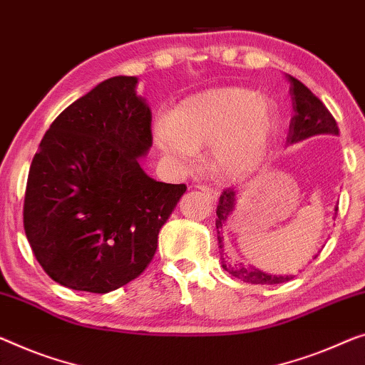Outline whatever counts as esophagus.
I'll return each mask as SVG.
<instances>
[{"instance_id":"34e87169","label":"esophagus","mask_w":365,"mask_h":365,"mask_svg":"<svg viewBox=\"0 0 365 365\" xmlns=\"http://www.w3.org/2000/svg\"><path fill=\"white\" fill-rule=\"evenodd\" d=\"M197 188L200 190L201 193L206 195V197H208L211 201H216L217 200V192H216V190L210 188V187H205V185H203V187H197Z\"/></svg>"}]
</instances>
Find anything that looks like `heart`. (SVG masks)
<instances>
[{"instance_id":"1","label":"heart","mask_w":365,"mask_h":365,"mask_svg":"<svg viewBox=\"0 0 365 365\" xmlns=\"http://www.w3.org/2000/svg\"><path fill=\"white\" fill-rule=\"evenodd\" d=\"M279 133L275 106L252 90L225 86L183 98L155 123L162 150L190 160L210 149V168L222 182H242L267 160Z\"/></svg>"}]
</instances>
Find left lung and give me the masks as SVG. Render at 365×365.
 Wrapping results in <instances>:
<instances>
[{
    "label": "left lung",
    "instance_id": "1",
    "mask_svg": "<svg viewBox=\"0 0 365 365\" xmlns=\"http://www.w3.org/2000/svg\"><path fill=\"white\" fill-rule=\"evenodd\" d=\"M287 80L290 81V96H292V106H293V118L290 119V128H288L287 135V145L300 144L303 140L314 135L322 134H331L339 135L338 124L333 114L328 111L319 98L314 96L302 81L293 78L292 75H287ZM237 195L232 190H226L220 197V205L216 208V235H217V247L221 249V265L226 272H230L236 279L247 282V284H262V285H275L284 284V282L292 280L295 275H274L267 274V272L260 270L254 265H244V264H235L227 257L226 242H225V226L226 221L232 216V211L236 210ZM338 213V206L334 208ZM334 213V215H336ZM336 217V216H334ZM318 254L313 259H317Z\"/></svg>",
    "mask_w": 365,
    "mask_h": 365
}]
</instances>
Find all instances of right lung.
I'll list each match as a JSON object with an SVG mask.
<instances>
[{"instance_id": "add662e5", "label": "right lung", "mask_w": 365, "mask_h": 365, "mask_svg": "<svg viewBox=\"0 0 365 365\" xmlns=\"http://www.w3.org/2000/svg\"><path fill=\"white\" fill-rule=\"evenodd\" d=\"M138 78H108L58 114L32 159L24 231L46 274L72 290L108 293L140 275L183 183L157 182L150 108Z\"/></svg>"}]
</instances>
